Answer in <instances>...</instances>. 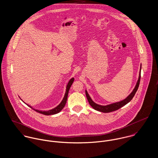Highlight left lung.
Here are the masks:
<instances>
[{
    "instance_id": "obj_1",
    "label": "left lung",
    "mask_w": 158,
    "mask_h": 158,
    "mask_svg": "<svg viewBox=\"0 0 158 158\" xmlns=\"http://www.w3.org/2000/svg\"><path fill=\"white\" fill-rule=\"evenodd\" d=\"M140 70H141V66H140ZM140 70L139 72V79L138 80V82L136 83V85L135 86V87L134 88V89L133 90V91L130 93V94L124 100L121 101L120 102H116V103H113L111 104L107 105H98L96 103H94L92 99H91V98L89 97V94H88L87 91H85V94H86V96L87 98L89 104V105H91L94 110L101 111V112H103V113H110V112H112L114 111H116L118 109H119L120 108H121L123 106L126 105L127 104H128L130 101H131V100L133 99V98L134 97V96L135 95V93H136L139 85V83H140Z\"/></svg>"
}]
</instances>
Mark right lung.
<instances>
[{"label":"right lung","instance_id":"add662e5","mask_svg":"<svg viewBox=\"0 0 158 158\" xmlns=\"http://www.w3.org/2000/svg\"><path fill=\"white\" fill-rule=\"evenodd\" d=\"M74 78H72L69 82V83L67 84V86L65 94V96L63 98V100L60 103V104L58 106H57L56 108H53L52 110H48V111H40V110H35V109H33V110H35V111H37V113H41V114H45V115H52V114H57V113H59L63 109V108L65 106V105L66 104L67 98H68V94H69V89H70L71 86V85H72V84L74 81ZM27 105H28V104H27ZM28 106L30 108H32L31 106H30V105H28Z\"/></svg>","mask_w":158,"mask_h":158}]
</instances>
